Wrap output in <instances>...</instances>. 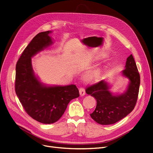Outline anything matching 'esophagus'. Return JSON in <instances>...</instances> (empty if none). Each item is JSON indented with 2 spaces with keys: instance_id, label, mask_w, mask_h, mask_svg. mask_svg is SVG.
<instances>
[{
  "instance_id": "1",
  "label": "esophagus",
  "mask_w": 153,
  "mask_h": 153,
  "mask_svg": "<svg viewBox=\"0 0 153 153\" xmlns=\"http://www.w3.org/2000/svg\"><path fill=\"white\" fill-rule=\"evenodd\" d=\"M79 94L81 96H83L85 95V89L83 88H80L79 89Z\"/></svg>"
}]
</instances>
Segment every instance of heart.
<instances>
[{
	"mask_svg": "<svg viewBox=\"0 0 153 153\" xmlns=\"http://www.w3.org/2000/svg\"><path fill=\"white\" fill-rule=\"evenodd\" d=\"M103 74V69H97L94 70H92L87 74V78L91 81H99Z\"/></svg>",
	"mask_w": 153,
	"mask_h": 153,
	"instance_id": "b5f03b06",
	"label": "heart"
}]
</instances>
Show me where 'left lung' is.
Returning a JSON list of instances; mask_svg holds the SVG:
<instances>
[{"instance_id":"1","label":"left lung","mask_w":153,"mask_h":153,"mask_svg":"<svg viewBox=\"0 0 153 153\" xmlns=\"http://www.w3.org/2000/svg\"><path fill=\"white\" fill-rule=\"evenodd\" d=\"M123 75L128 78L129 84L126 92L114 96L105 80L89 86L86 92L97 101L95 110L90 114L92 119L102 125H109L120 121L134 108L139 92L140 76L132 54L127 58Z\"/></svg>"}]
</instances>
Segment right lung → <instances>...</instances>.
Masks as SVG:
<instances>
[{
  "label": "right lung",
  "mask_w": 153,
  "mask_h": 153,
  "mask_svg": "<svg viewBox=\"0 0 153 153\" xmlns=\"http://www.w3.org/2000/svg\"><path fill=\"white\" fill-rule=\"evenodd\" d=\"M42 32L35 36L22 52L16 65L15 92L26 112L43 124L59 120L68 103L79 96L74 85L46 86L35 75L31 57L53 43L49 33Z\"/></svg>",
  "instance_id": "right-lung-1"
}]
</instances>
